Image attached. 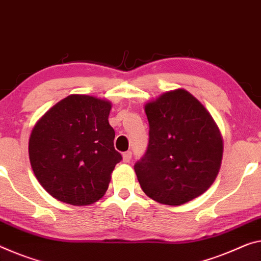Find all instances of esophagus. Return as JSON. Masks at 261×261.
I'll return each mask as SVG.
<instances>
[{"instance_id":"obj_1","label":"esophagus","mask_w":261,"mask_h":261,"mask_svg":"<svg viewBox=\"0 0 261 261\" xmlns=\"http://www.w3.org/2000/svg\"><path fill=\"white\" fill-rule=\"evenodd\" d=\"M122 158H123V162L129 163L132 160V151H126V153H123Z\"/></svg>"}]
</instances>
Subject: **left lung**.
Segmentation results:
<instances>
[{"instance_id":"left-lung-1","label":"left lung","mask_w":261,"mask_h":261,"mask_svg":"<svg viewBox=\"0 0 261 261\" xmlns=\"http://www.w3.org/2000/svg\"><path fill=\"white\" fill-rule=\"evenodd\" d=\"M149 142L134 170L144 194L181 205L209 189L217 176L223 141L209 112L182 89L163 93L146 107Z\"/></svg>"}]
</instances>
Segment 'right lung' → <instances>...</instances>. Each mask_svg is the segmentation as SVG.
<instances>
[{
    "label": "right lung",
    "mask_w": 261,
    "mask_h": 261,
    "mask_svg": "<svg viewBox=\"0 0 261 261\" xmlns=\"http://www.w3.org/2000/svg\"><path fill=\"white\" fill-rule=\"evenodd\" d=\"M110 111L106 100L71 94L35 125L29 140L30 163L52 197L89 205L105 195L112 171L122 160L114 148Z\"/></svg>",
    "instance_id": "add662e5"
}]
</instances>
